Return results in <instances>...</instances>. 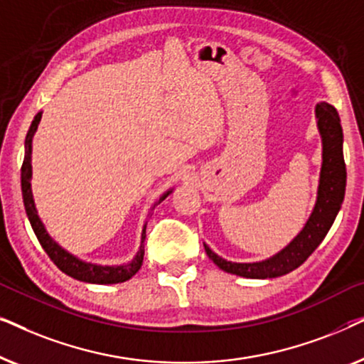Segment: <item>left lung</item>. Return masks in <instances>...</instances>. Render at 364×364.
<instances>
[{"mask_svg":"<svg viewBox=\"0 0 364 364\" xmlns=\"http://www.w3.org/2000/svg\"><path fill=\"white\" fill-rule=\"evenodd\" d=\"M315 116L323 147L321 171L315 207L305 227L285 248L262 262H228L203 243L208 258L223 272L245 278H258V280L287 275L300 267L326 237L345 198L346 166L343 157V129L336 109L328 102H318Z\"/></svg>","mask_w":364,"mask_h":364,"instance_id":"left-lung-1","label":"left lung"}]
</instances>
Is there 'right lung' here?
<instances>
[{
    "label": "right lung",
    "instance_id": "add662e5",
    "mask_svg": "<svg viewBox=\"0 0 364 364\" xmlns=\"http://www.w3.org/2000/svg\"><path fill=\"white\" fill-rule=\"evenodd\" d=\"M43 112H38L34 116L31 126H29V131L26 134V141H24V161L21 167V191H23V202L24 208H26V215L29 218V223H31L34 233H36L39 243L44 248V252L48 253L49 258L54 262L59 270L66 273V275L76 278L79 282L86 283H97V285H114V283H122L127 282L129 278H132L139 272V268L142 267L144 260V240H146V225L144 223L142 228V237H141V247H139V252L136 257L132 258L129 263H124V265H97V263L84 262L81 258H77L73 253L59 245V243L54 240V238L49 235L46 227L41 220V217L38 215L36 205H34V197L31 191V177H33V166H31V152H33V137L34 132L38 131V124L41 121ZM173 188H168L166 193H162L161 198L154 203V207L162 200H166L172 193ZM152 207V208H154Z\"/></svg>",
    "mask_w": 364,
    "mask_h": 364
}]
</instances>
